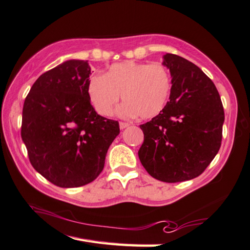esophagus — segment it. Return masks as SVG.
I'll return each mask as SVG.
<instances>
[{
    "label": "esophagus",
    "mask_w": 250,
    "mask_h": 250,
    "mask_svg": "<svg viewBox=\"0 0 250 250\" xmlns=\"http://www.w3.org/2000/svg\"><path fill=\"white\" fill-rule=\"evenodd\" d=\"M129 125H130V124H128V122H120V124H119V126H120L121 130L128 128Z\"/></svg>",
    "instance_id": "34e87169"
}]
</instances>
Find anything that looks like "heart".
I'll use <instances>...</instances> for the list:
<instances>
[{
    "instance_id": "obj_1",
    "label": "heart",
    "mask_w": 250,
    "mask_h": 250,
    "mask_svg": "<svg viewBox=\"0 0 250 250\" xmlns=\"http://www.w3.org/2000/svg\"><path fill=\"white\" fill-rule=\"evenodd\" d=\"M171 89L170 74L162 63L125 61L116 63L105 75L88 80L87 93L90 103L99 115L109 116L120 99L118 112L124 117L139 116L148 119L164 109Z\"/></svg>"
}]
</instances>
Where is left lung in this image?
<instances>
[{"label": "left lung", "instance_id": "obj_1", "mask_svg": "<svg viewBox=\"0 0 250 250\" xmlns=\"http://www.w3.org/2000/svg\"><path fill=\"white\" fill-rule=\"evenodd\" d=\"M171 75L169 101L144 133L139 158L153 178L180 183L201 175L219 152L224 109L219 92L201 69L186 59L166 53Z\"/></svg>", "mask_w": 250, "mask_h": 250}]
</instances>
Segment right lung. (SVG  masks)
I'll return each instance as SVG.
<instances>
[{"mask_svg": "<svg viewBox=\"0 0 250 250\" xmlns=\"http://www.w3.org/2000/svg\"><path fill=\"white\" fill-rule=\"evenodd\" d=\"M87 61L69 60L39 76L22 107L21 139L34 168L61 188L92 183L119 122L99 116L87 93Z\"/></svg>", "mask_w": 250, "mask_h": 250, "instance_id": "add662e5", "label": "right lung"}]
</instances>
